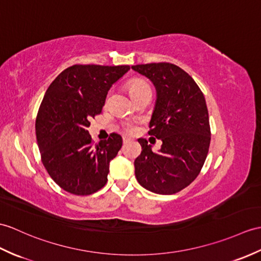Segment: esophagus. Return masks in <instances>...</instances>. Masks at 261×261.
<instances>
[{"label":"esophagus","mask_w":261,"mask_h":261,"mask_svg":"<svg viewBox=\"0 0 261 261\" xmlns=\"http://www.w3.org/2000/svg\"><path fill=\"white\" fill-rule=\"evenodd\" d=\"M122 140H123V143H128L131 140V139L129 137H123Z\"/></svg>","instance_id":"esophagus-1"}]
</instances>
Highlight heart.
Masks as SVG:
<instances>
[{
  "mask_svg": "<svg viewBox=\"0 0 261 261\" xmlns=\"http://www.w3.org/2000/svg\"><path fill=\"white\" fill-rule=\"evenodd\" d=\"M128 89H129V92H130L132 98H136V96H138V95H140L144 92H148V91H151L148 84L145 83L143 80H140V79H135V80H131L128 84ZM125 130L129 132L135 131V125L131 123H128L125 125Z\"/></svg>",
  "mask_w": 261,
  "mask_h": 261,
  "instance_id": "1",
  "label": "heart"
}]
</instances>
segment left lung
I'll list each match as a JSON object with an SVG mask.
<instances>
[{
    "instance_id": "left-lung-1",
    "label": "left lung",
    "mask_w": 261,
    "mask_h": 261,
    "mask_svg": "<svg viewBox=\"0 0 261 261\" xmlns=\"http://www.w3.org/2000/svg\"><path fill=\"white\" fill-rule=\"evenodd\" d=\"M131 68L148 77L156 91L149 135L162 141L159 152L138 139L141 154L135 160L138 182L158 195H173L197 178L208 154L210 125L207 105L195 80L172 63Z\"/></svg>"
}]
</instances>
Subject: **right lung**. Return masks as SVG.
Masks as SVG:
<instances>
[{
  "label": "right lung",
  "instance_id": "obj_1",
  "mask_svg": "<svg viewBox=\"0 0 261 261\" xmlns=\"http://www.w3.org/2000/svg\"><path fill=\"white\" fill-rule=\"evenodd\" d=\"M129 70V65L75 64L47 88L35 121L36 140L42 163L63 190L88 196L106 186L109 163L122 138L111 133L93 145L87 129L90 119L102 112L112 84Z\"/></svg>",
  "mask_w": 261,
  "mask_h": 261
}]
</instances>
